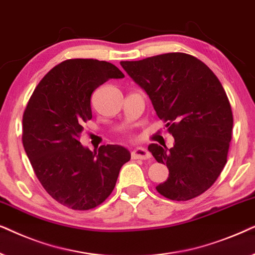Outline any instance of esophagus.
I'll return each mask as SVG.
<instances>
[{
    "mask_svg": "<svg viewBox=\"0 0 255 255\" xmlns=\"http://www.w3.org/2000/svg\"><path fill=\"white\" fill-rule=\"evenodd\" d=\"M150 157L151 154L145 148L138 147L131 151V158L134 159H149Z\"/></svg>",
    "mask_w": 255,
    "mask_h": 255,
    "instance_id": "esophagus-1",
    "label": "esophagus"
}]
</instances>
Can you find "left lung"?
<instances>
[{
  "instance_id": "1",
  "label": "left lung",
  "mask_w": 255,
  "mask_h": 255,
  "mask_svg": "<svg viewBox=\"0 0 255 255\" xmlns=\"http://www.w3.org/2000/svg\"><path fill=\"white\" fill-rule=\"evenodd\" d=\"M120 64L175 138L170 149L148 147L169 169L168 179L156 190L172 201L202 195L225 167L232 138L233 115L219 79L204 63L182 52Z\"/></svg>"
}]
</instances>
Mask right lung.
<instances>
[{
    "label": "right lung",
    "mask_w": 255,
    "mask_h": 255,
    "mask_svg": "<svg viewBox=\"0 0 255 255\" xmlns=\"http://www.w3.org/2000/svg\"><path fill=\"white\" fill-rule=\"evenodd\" d=\"M124 77L104 60L69 59L54 66L30 98L23 114V147L43 188L67 208L100 205L130 159L122 145H101L91 151L79 141L84 124L92 119L93 91Z\"/></svg>",
    "instance_id": "add662e5"
}]
</instances>
